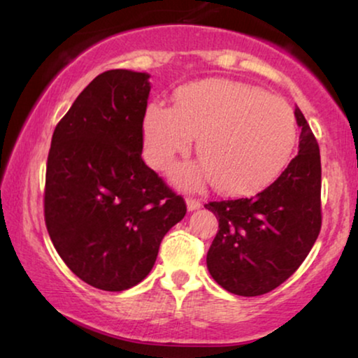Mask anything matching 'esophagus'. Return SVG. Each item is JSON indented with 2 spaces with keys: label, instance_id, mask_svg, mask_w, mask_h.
<instances>
[{
  "label": "esophagus",
  "instance_id": "34e87169",
  "mask_svg": "<svg viewBox=\"0 0 358 358\" xmlns=\"http://www.w3.org/2000/svg\"><path fill=\"white\" fill-rule=\"evenodd\" d=\"M202 207V202H200L199 199H187V210L189 212H194V210H197Z\"/></svg>",
  "mask_w": 358,
  "mask_h": 358
}]
</instances>
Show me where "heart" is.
I'll list each match as a JSON object with an SVG mask.
<instances>
[{
  "instance_id": "1",
  "label": "heart",
  "mask_w": 358,
  "mask_h": 358,
  "mask_svg": "<svg viewBox=\"0 0 358 358\" xmlns=\"http://www.w3.org/2000/svg\"><path fill=\"white\" fill-rule=\"evenodd\" d=\"M202 163L176 171V180L199 187L213 180L228 194L267 187L290 163L298 129L280 97L238 81L208 80L180 87L174 107L153 101L143 117V155L153 169L169 168L192 148Z\"/></svg>"
}]
</instances>
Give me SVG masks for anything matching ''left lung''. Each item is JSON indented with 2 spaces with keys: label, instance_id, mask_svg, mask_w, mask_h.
<instances>
[{
  "label": "left lung",
  "instance_id": "obj_1",
  "mask_svg": "<svg viewBox=\"0 0 358 358\" xmlns=\"http://www.w3.org/2000/svg\"><path fill=\"white\" fill-rule=\"evenodd\" d=\"M300 150L285 171L249 199L205 203L218 218L207 254L210 275L239 296L272 292L292 277L321 231V156L301 110Z\"/></svg>",
  "mask_w": 358,
  "mask_h": 358
}]
</instances>
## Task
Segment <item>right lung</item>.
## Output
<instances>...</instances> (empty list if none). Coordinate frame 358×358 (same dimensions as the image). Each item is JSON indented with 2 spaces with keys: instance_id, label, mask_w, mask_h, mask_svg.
Segmentation results:
<instances>
[{
  "instance_id": "1",
  "label": "right lung",
  "mask_w": 358,
  "mask_h": 358,
  "mask_svg": "<svg viewBox=\"0 0 358 358\" xmlns=\"http://www.w3.org/2000/svg\"><path fill=\"white\" fill-rule=\"evenodd\" d=\"M150 75L109 70L58 122L48 151L43 213L68 268L106 292L148 275L164 234L187 207L141 159Z\"/></svg>"
}]
</instances>
